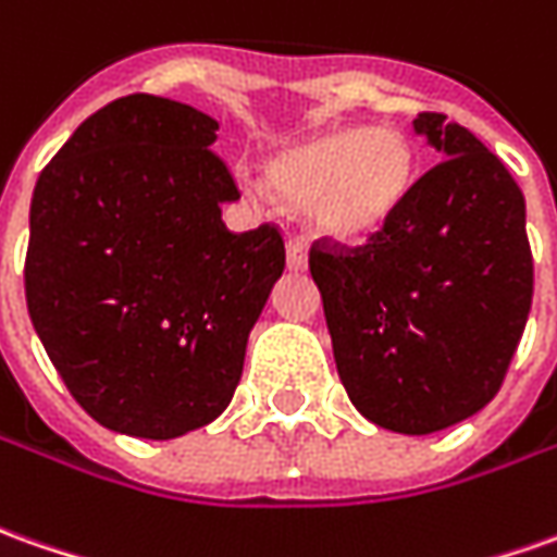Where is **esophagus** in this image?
Wrapping results in <instances>:
<instances>
[{"instance_id":"1","label":"esophagus","mask_w":557,"mask_h":557,"mask_svg":"<svg viewBox=\"0 0 557 557\" xmlns=\"http://www.w3.org/2000/svg\"><path fill=\"white\" fill-rule=\"evenodd\" d=\"M286 268L289 271H308V249H305V244L301 240H289L286 244Z\"/></svg>"}]
</instances>
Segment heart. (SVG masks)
Listing matches in <instances>:
<instances>
[{
	"label": "heart",
	"instance_id": "heart-1",
	"mask_svg": "<svg viewBox=\"0 0 557 557\" xmlns=\"http://www.w3.org/2000/svg\"><path fill=\"white\" fill-rule=\"evenodd\" d=\"M421 180L414 143L396 127H335L277 151L264 185L308 228L335 244H366L403 215Z\"/></svg>",
	"mask_w": 557,
	"mask_h": 557
}]
</instances>
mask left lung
<instances>
[{"instance_id":"8db88e82","label":"left lung","mask_w":557,"mask_h":557,"mask_svg":"<svg viewBox=\"0 0 557 557\" xmlns=\"http://www.w3.org/2000/svg\"><path fill=\"white\" fill-rule=\"evenodd\" d=\"M445 158L403 215L354 252L310 249L332 354L366 421L426 436L497 396L533 298L524 195L467 127L421 112Z\"/></svg>"}]
</instances>
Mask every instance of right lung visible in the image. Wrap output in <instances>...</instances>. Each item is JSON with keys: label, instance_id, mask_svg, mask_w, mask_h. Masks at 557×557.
I'll return each instance as SVG.
<instances>
[{"label": "right lung", "instance_id": "1", "mask_svg": "<svg viewBox=\"0 0 557 557\" xmlns=\"http://www.w3.org/2000/svg\"><path fill=\"white\" fill-rule=\"evenodd\" d=\"M215 131L131 94L82 121L33 191L29 320L75 403L124 436H185L228 408L286 264L277 228H225L240 195Z\"/></svg>", "mask_w": 557, "mask_h": 557}]
</instances>
